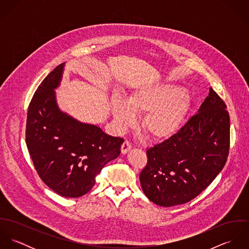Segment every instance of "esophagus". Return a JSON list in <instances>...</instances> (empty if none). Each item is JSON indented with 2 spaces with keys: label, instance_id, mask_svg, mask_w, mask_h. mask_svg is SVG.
I'll list each match as a JSON object with an SVG mask.
<instances>
[{
  "label": "esophagus",
  "instance_id": "esophagus-1",
  "mask_svg": "<svg viewBox=\"0 0 249 249\" xmlns=\"http://www.w3.org/2000/svg\"><path fill=\"white\" fill-rule=\"evenodd\" d=\"M131 147H132L131 142H129V141H127V140H125L124 142H123V144H122L121 151H122L123 154H125V153H127V152L130 150Z\"/></svg>",
  "mask_w": 249,
  "mask_h": 249
}]
</instances>
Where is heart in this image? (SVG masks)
I'll use <instances>...</instances> for the list:
<instances>
[{"mask_svg":"<svg viewBox=\"0 0 249 249\" xmlns=\"http://www.w3.org/2000/svg\"><path fill=\"white\" fill-rule=\"evenodd\" d=\"M191 106V97L181 87L162 83L133 92L124 101H112V112L120 128L134 124L135 115L144 114L141 126L152 140L164 141L176 135L183 125Z\"/></svg>","mask_w":249,"mask_h":249,"instance_id":"1","label":"heart"}]
</instances>
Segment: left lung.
I'll return each mask as SVG.
<instances>
[{
	"label": "left lung",
	"mask_w": 249,
	"mask_h": 249,
	"mask_svg": "<svg viewBox=\"0 0 249 249\" xmlns=\"http://www.w3.org/2000/svg\"><path fill=\"white\" fill-rule=\"evenodd\" d=\"M210 88L198 113L170 139L146 150L140 174L142 192L153 203L183 204L204 191L223 169L230 147V118Z\"/></svg>",
	"instance_id": "8db88e82"
}]
</instances>
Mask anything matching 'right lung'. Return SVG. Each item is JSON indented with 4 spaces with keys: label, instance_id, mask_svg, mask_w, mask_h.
I'll return each mask as SVG.
<instances>
[{
    "label": "right lung",
    "instance_id": "right-lung-1",
    "mask_svg": "<svg viewBox=\"0 0 249 249\" xmlns=\"http://www.w3.org/2000/svg\"><path fill=\"white\" fill-rule=\"evenodd\" d=\"M64 63L38 86L27 114L26 142L39 178L64 197H78L95 185L97 175L121 153L124 139L81 124L62 113L54 91Z\"/></svg>",
    "mask_w": 249,
    "mask_h": 249
}]
</instances>
